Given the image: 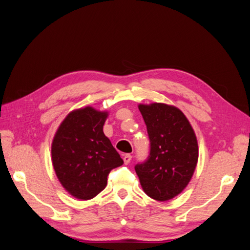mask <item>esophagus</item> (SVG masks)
I'll return each instance as SVG.
<instances>
[{"instance_id": "34e87169", "label": "esophagus", "mask_w": 250, "mask_h": 250, "mask_svg": "<svg viewBox=\"0 0 250 250\" xmlns=\"http://www.w3.org/2000/svg\"><path fill=\"white\" fill-rule=\"evenodd\" d=\"M131 158H132V156H131L130 154H125V155L123 156V161H124V164H125V165L129 164V163H130V161H131Z\"/></svg>"}]
</instances>
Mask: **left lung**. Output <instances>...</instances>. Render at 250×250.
Segmentation results:
<instances>
[{"label":"left lung","mask_w":250,"mask_h":250,"mask_svg":"<svg viewBox=\"0 0 250 250\" xmlns=\"http://www.w3.org/2000/svg\"><path fill=\"white\" fill-rule=\"evenodd\" d=\"M147 126L150 153L135 165L140 183L149 197L167 201L184 191L198 161L195 132L183 111L164 103L140 104Z\"/></svg>","instance_id":"left-lung-1"}]
</instances>
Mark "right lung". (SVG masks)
<instances>
[{
    "label": "right lung",
    "instance_id": "add662e5",
    "mask_svg": "<svg viewBox=\"0 0 250 250\" xmlns=\"http://www.w3.org/2000/svg\"><path fill=\"white\" fill-rule=\"evenodd\" d=\"M108 113L87 106L73 110L52 143V163L60 184L75 198H94L107 185L109 172L124 164L103 132Z\"/></svg>",
    "mask_w": 250,
    "mask_h": 250
}]
</instances>
